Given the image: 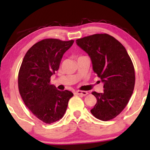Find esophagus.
Returning <instances> with one entry per match:
<instances>
[{"label":"esophagus","mask_w":150,"mask_h":150,"mask_svg":"<svg viewBox=\"0 0 150 150\" xmlns=\"http://www.w3.org/2000/svg\"><path fill=\"white\" fill-rule=\"evenodd\" d=\"M76 94H77V95H80V96H86L88 94V92L87 91H76L75 92Z\"/></svg>","instance_id":"1"}]
</instances>
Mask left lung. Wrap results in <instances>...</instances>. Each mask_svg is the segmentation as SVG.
Masks as SVG:
<instances>
[{
	"label": "left lung",
	"mask_w": 150,
	"mask_h": 150,
	"mask_svg": "<svg viewBox=\"0 0 150 150\" xmlns=\"http://www.w3.org/2000/svg\"><path fill=\"white\" fill-rule=\"evenodd\" d=\"M78 46L89 55L93 71L104 83L103 93L92 92L97 102L91 110L98 120L108 121L124 109L133 93L135 73L124 46L106 33L76 40Z\"/></svg>",
	"instance_id": "8db88e82"
}]
</instances>
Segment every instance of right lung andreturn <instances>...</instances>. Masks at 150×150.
<instances>
[{
  "instance_id": "1",
  "label": "right lung",
  "mask_w": 150,
  "mask_h": 150,
  "mask_svg": "<svg viewBox=\"0 0 150 150\" xmlns=\"http://www.w3.org/2000/svg\"><path fill=\"white\" fill-rule=\"evenodd\" d=\"M74 41L45 39L26 53L19 73L18 89L23 102L36 117L46 124L61 119L74 96L59 91L50 84V77L59 68L63 55Z\"/></svg>"
}]
</instances>
